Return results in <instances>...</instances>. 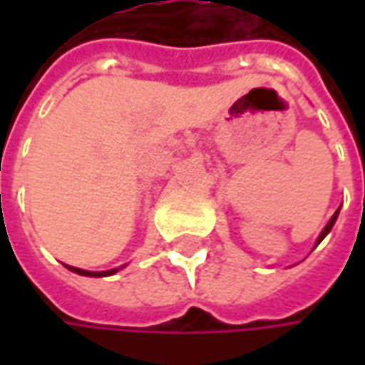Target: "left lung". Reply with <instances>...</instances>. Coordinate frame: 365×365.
I'll use <instances>...</instances> for the list:
<instances>
[{
  "label": "left lung",
  "mask_w": 365,
  "mask_h": 365,
  "mask_svg": "<svg viewBox=\"0 0 365 365\" xmlns=\"http://www.w3.org/2000/svg\"><path fill=\"white\" fill-rule=\"evenodd\" d=\"M337 215H339V209H337V211H335V213H333V217L329 219V223H327V225H325V227H323V232L319 233V237H317V244H315V247L319 244H321V242H323V240H325V235H327V233L331 232V230H333V225H335V221H337Z\"/></svg>",
  "instance_id": "obj_1"
}]
</instances>
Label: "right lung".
<instances>
[{"label":"right lung","instance_id":"obj_1","mask_svg":"<svg viewBox=\"0 0 365 365\" xmlns=\"http://www.w3.org/2000/svg\"><path fill=\"white\" fill-rule=\"evenodd\" d=\"M66 266V264H64ZM71 272L75 274H81V276H91V278H103V276H111V274H115L118 270H121V268H125V264L123 266H120V268H113V270H103V272H91V270H83V268H75V266H66Z\"/></svg>","mask_w":365,"mask_h":365}]
</instances>
